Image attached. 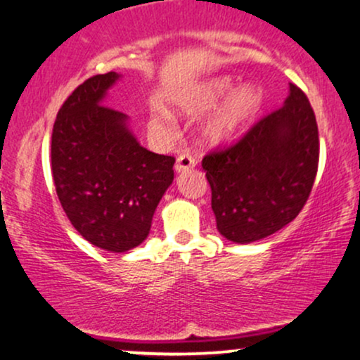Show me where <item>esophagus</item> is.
<instances>
[{"mask_svg": "<svg viewBox=\"0 0 360 360\" xmlns=\"http://www.w3.org/2000/svg\"><path fill=\"white\" fill-rule=\"evenodd\" d=\"M194 166H196V159H194L191 154L183 153V154L177 155V159H176V171L177 172L189 171V169H193Z\"/></svg>", "mask_w": 360, "mask_h": 360, "instance_id": "1", "label": "esophagus"}]
</instances>
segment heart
Wrapping results in <instances>:
<instances>
[{
  "mask_svg": "<svg viewBox=\"0 0 360 360\" xmlns=\"http://www.w3.org/2000/svg\"><path fill=\"white\" fill-rule=\"evenodd\" d=\"M233 89V80L228 77L210 80L201 85L193 95L179 102V110L184 115L198 117L214 109ZM262 90L257 85H241L233 90L221 105L202 122L199 137L207 146H221L231 142L243 132L262 107ZM169 122L167 114H159L150 119V127L162 131Z\"/></svg>",
  "mask_w": 360,
  "mask_h": 360,
  "instance_id": "b5f03b06",
  "label": "heart"
}]
</instances>
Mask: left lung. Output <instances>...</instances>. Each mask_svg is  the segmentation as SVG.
Masks as SVG:
<instances>
[{
    "label": "left lung",
    "mask_w": 360,
    "mask_h": 360,
    "mask_svg": "<svg viewBox=\"0 0 360 360\" xmlns=\"http://www.w3.org/2000/svg\"><path fill=\"white\" fill-rule=\"evenodd\" d=\"M319 167V129L307 95L290 84L283 107L259 119L236 144L202 159L216 228L251 243L297 218Z\"/></svg>",
    "instance_id": "8db88e82"
}]
</instances>
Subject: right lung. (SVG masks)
Segmentation results:
<instances>
[{
    "mask_svg": "<svg viewBox=\"0 0 360 360\" xmlns=\"http://www.w3.org/2000/svg\"><path fill=\"white\" fill-rule=\"evenodd\" d=\"M117 80L115 72L90 77L63 102L51 134V174L73 228L94 246L124 253L149 235L176 159L144 149L127 115L102 105Z\"/></svg>",
    "mask_w": 360,
    "mask_h": 360,
    "instance_id": "add662e5",
    "label": "right lung"
}]
</instances>
